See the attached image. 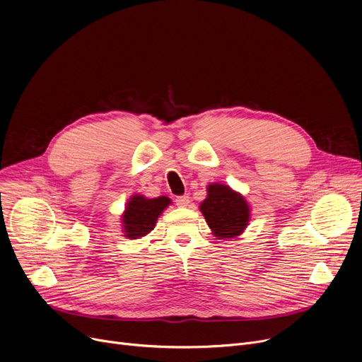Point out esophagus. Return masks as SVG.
Here are the masks:
<instances>
[{
	"label": "esophagus",
	"instance_id": "obj_1",
	"mask_svg": "<svg viewBox=\"0 0 362 362\" xmlns=\"http://www.w3.org/2000/svg\"><path fill=\"white\" fill-rule=\"evenodd\" d=\"M176 205H179V206H187L189 205V197H186V195H182V197H176Z\"/></svg>",
	"mask_w": 362,
	"mask_h": 362
}]
</instances>
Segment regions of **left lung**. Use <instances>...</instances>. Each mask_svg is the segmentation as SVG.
<instances>
[{
	"mask_svg": "<svg viewBox=\"0 0 362 362\" xmlns=\"http://www.w3.org/2000/svg\"><path fill=\"white\" fill-rule=\"evenodd\" d=\"M201 211L213 233L220 239L240 235L250 221V206L245 198L229 186L218 183L208 186Z\"/></svg>",
	"mask_w": 362,
	"mask_h": 362,
	"instance_id": "left-lung-1",
	"label": "left lung"
}]
</instances>
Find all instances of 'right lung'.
<instances>
[{
	"label": "right lung",
	"mask_w": 362,
	"mask_h": 362,
	"mask_svg": "<svg viewBox=\"0 0 362 362\" xmlns=\"http://www.w3.org/2000/svg\"><path fill=\"white\" fill-rule=\"evenodd\" d=\"M168 204L170 199L167 197L146 199L136 195L130 198L123 216L126 236L130 239H138L149 233L154 229L158 216Z\"/></svg>",
	"instance_id": "1"
}]
</instances>
